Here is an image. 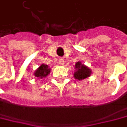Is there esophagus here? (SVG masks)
Instances as JSON below:
<instances>
[{
    "instance_id": "34e87169",
    "label": "esophagus",
    "mask_w": 127,
    "mask_h": 127,
    "mask_svg": "<svg viewBox=\"0 0 127 127\" xmlns=\"http://www.w3.org/2000/svg\"><path fill=\"white\" fill-rule=\"evenodd\" d=\"M59 63L60 65H63L64 64V60L63 58H60V60H59Z\"/></svg>"
}]
</instances>
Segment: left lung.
<instances>
[{"label": "left lung", "instance_id": "1", "mask_svg": "<svg viewBox=\"0 0 127 127\" xmlns=\"http://www.w3.org/2000/svg\"><path fill=\"white\" fill-rule=\"evenodd\" d=\"M74 69L75 71L73 73V77L75 78V79L79 81H82L85 79H87L92 73V70L88 67L85 65L81 62H77L76 63Z\"/></svg>", "mask_w": 127, "mask_h": 127}]
</instances>
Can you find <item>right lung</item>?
<instances>
[{
  "label": "right lung",
  "mask_w": 127,
  "mask_h": 127,
  "mask_svg": "<svg viewBox=\"0 0 127 127\" xmlns=\"http://www.w3.org/2000/svg\"><path fill=\"white\" fill-rule=\"evenodd\" d=\"M50 72H51V68L49 67V66L48 64H42L34 71V75L35 77H37L39 79H43V78H45L47 76H48Z\"/></svg>",
  "instance_id": "right-lung-1"
}]
</instances>
